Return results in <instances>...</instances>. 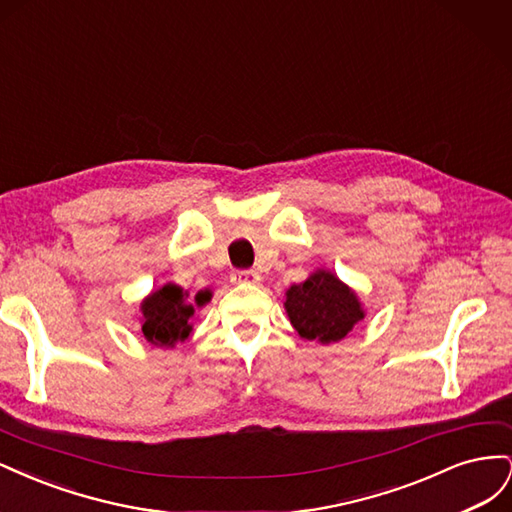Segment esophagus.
<instances>
[{
  "label": "esophagus",
  "instance_id": "1",
  "mask_svg": "<svg viewBox=\"0 0 512 512\" xmlns=\"http://www.w3.org/2000/svg\"><path fill=\"white\" fill-rule=\"evenodd\" d=\"M232 284H258L260 282V273L254 269H243L232 273Z\"/></svg>",
  "mask_w": 512,
  "mask_h": 512
}]
</instances>
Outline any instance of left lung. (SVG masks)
Segmentation results:
<instances>
[{
    "label": "left lung",
    "instance_id": "8db88e82",
    "mask_svg": "<svg viewBox=\"0 0 512 512\" xmlns=\"http://www.w3.org/2000/svg\"><path fill=\"white\" fill-rule=\"evenodd\" d=\"M286 314L303 339L335 344L365 318L356 292L331 271L318 269L286 290Z\"/></svg>",
    "mask_w": 512,
    "mask_h": 512
}]
</instances>
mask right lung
<instances>
[{"label": "right lung", "instance_id": "right-lung-1", "mask_svg": "<svg viewBox=\"0 0 512 512\" xmlns=\"http://www.w3.org/2000/svg\"><path fill=\"white\" fill-rule=\"evenodd\" d=\"M211 301V290H200L194 299L181 286L166 284L153 290L141 303V333L149 344L173 348L192 333V316L196 307Z\"/></svg>", "mask_w": 512, "mask_h": 512}]
</instances>
